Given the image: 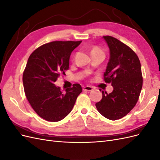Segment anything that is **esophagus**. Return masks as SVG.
<instances>
[{"instance_id":"34e87169","label":"esophagus","mask_w":160,"mask_h":160,"mask_svg":"<svg viewBox=\"0 0 160 160\" xmlns=\"http://www.w3.org/2000/svg\"><path fill=\"white\" fill-rule=\"evenodd\" d=\"M83 91H91L93 90V88L91 86H86V87H83Z\"/></svg>"}]
</instances>
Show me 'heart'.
<instances>
[{"instance_id": "heart-1", "label": "heart", "mask_w": 160, "mask_h": 160, "mask_svg": "<svg viewBox=\"0 0 160 160\" xmlns=\"http://www.w3.org/2000/svg\"><path fill=\"white\" fill-rule=\"evenodd\" d=\"M95 51H101L99 48H98V47H95L94 48H93V49H92V50H91V52H95Z\"/></svg>"}]
</instances>
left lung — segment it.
<instances>
[{
	"label": "left lung",
	"instance_id": "8db88e82",
	"mask_svg": "<svg viewBox=\"0 0 160 160\" xmlns=\"http://www.w3.org/2000/svg\"><path fill=\"white\" fill-rule=\"evenodd\" d=\"M103 38L109 49L104 80L111 83L113 90L109 94L102 91V99L95 106L105 118L117 120L126 115L138 102L143 84L141 64L135 52L124 43L111 36Z\"/></svg>",
	"mask_w": 160,
	"mask_h": 160
}]
</instances>
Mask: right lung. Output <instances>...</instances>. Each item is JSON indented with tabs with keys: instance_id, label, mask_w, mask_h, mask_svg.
Returning a JSON list of instances; mask_svg holds the SVG:
<instances>
[{
	"instance_id": "add662e5",
	"label": "right lung",
	"mask_w": 160,
	"mask_h": 160,
	"mask_svg": "<svg viewBox=\"0 0 160 160\" xmlns=\"http://www.w3.org/2000/svg\"><path fill=\"white\" fill-rule=\"evenodd\" d=\"M81 42H51L37 48L28 58L22 76L25 93L32 109L48 122H59L69 115L82 92L78 83L65 93L54 84L69 69L71 52Z\"/></svg>"
}]
</instances>
